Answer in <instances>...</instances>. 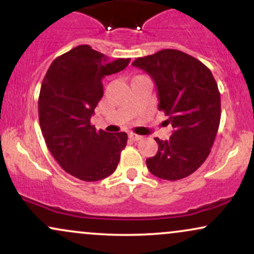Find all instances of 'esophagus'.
I'll return each mask as SVG.
<instances>
[{
  "mask_svg": "<svg viewBox=\"0 0 254 254\" xmlns=\"http://www.w3.org/2000/svg\"><path fill=\"white\" fill-rule=\"evenodd\" d=\"M129 137H130V139H132L133 142L141 141V139L143 138V137H142L141 135H137V133H133V132H130L129 133Z\"/></svg>",
  "mask_w": 254,
  "mask_h": 254,
  "instance_id": "34e87169",
  "label": "esophagus"
}]
</instances>
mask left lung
Masks as SVG:
<instances>
[{"instance_id":"obj_1","label":"left lung","mask_w":254,"mask_h":254,"mask_svg":"<svg viewBox=\"0 0 254 254\" xmlns=\"http://www.w3.org/2000/svg\"><path fill=\"white\" fill-rule=\"evenodd\" d=\"M132 65L153 77L159 111L174 129L167 141L155 138L159 149L145 161L148 170L172 182L189 177L209 156L220 127L221 97L210 69L173 49L136 58Z\"/></svg>"}]
</instances>
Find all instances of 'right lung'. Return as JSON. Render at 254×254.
I'll list each match as a JSON object with an SVG mask.
<instances>
[{
  "instance_id": "right-lung-1",
  "label": "right lung",
  "mask_w": 254,
  "mask_h": 254,
  "mask_svg": "<svg viewBox=\"0 0 254 254\" xmlns=\"http://www.w3.org/2000/svg\"><path fill=\"white\" fill-rule=\"evenodd\" d=\"M129 62L80 45L58 56L43 80L38 112L45 143L58 165L83 182L111 176L127 145V132L97 130L90 117L104 95L103 77Z\"/></svg>"
}]
</instances>
